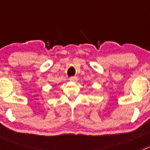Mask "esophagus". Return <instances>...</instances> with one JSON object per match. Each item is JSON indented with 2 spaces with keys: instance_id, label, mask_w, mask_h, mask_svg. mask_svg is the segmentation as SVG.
<instances>
[{
  "instance_id": "1",
  "label": "esophagus",
  "mask_w": 150,
  "mask_h": 150,
  "mask_svg": "<svg viewBox=\"0 0 150 150\" xmlns=\"http://www.w3.org/2000/svg\"><path fill=\"white\" fill-rule=\"evenodd\" d=\"M78 77H76V76H72V77H70V78H69V81H72V82H77V81H78Z\"/></svg>"
}]
</instances>
